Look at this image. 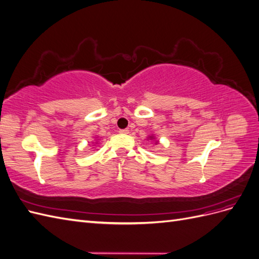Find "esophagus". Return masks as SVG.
<instances>
[{"mask_svg": "<svg viewBox=\"0 0 259 259\" xmlns=\"http://www.w3.org/2000/svg\"><path fill=\"white\" fill-rule=\"evenodd\" d=\"M119 133H120V134H123V135H126V134H128V133H130V131H128L127 128H124V130H120V131H119Z\"/></svg>", "mask_w": 259, "mask_h": 259, "instance_id": "esophagus-1", "label": "esophagus"}]
</instances>
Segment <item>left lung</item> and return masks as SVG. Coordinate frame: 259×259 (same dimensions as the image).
Listing matches in <instances>:
<instances>
[{"label": "left lung", "instance_id": "obj_1", "mask_svg": "<svg viewBox=\"0 0 259 259\" xmlns=\"http://www.w3.org/2000/svg\"><path fill=\"white\" fill-rule=\"evenodd\" d=\"M147 138H148V139H150V140H152V142H153V145H158V144H159V140H156V139H155V137H154L153 135H151V136H148Z\"/></svg>", "mask_w": 259, "mask_h": 259}]
</instances>
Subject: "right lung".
<instances>
[{"instance_id": "right-lung-1", "label": "right lung", "mask_w": 259, "mask_h": 259, "mask_svg": "<svg viewBox=\"0 0 259 259\" xmlns=\"http://www.w3.org/2000/svg\"><path fill=\"white\" fill-rule=\"evenodd\" d=\"M98 142H99V139H97V138H96V139H95V140H94V142H93V144H94L93 146H96V145L98 144Z\"/></svg>"}]
</instances>
